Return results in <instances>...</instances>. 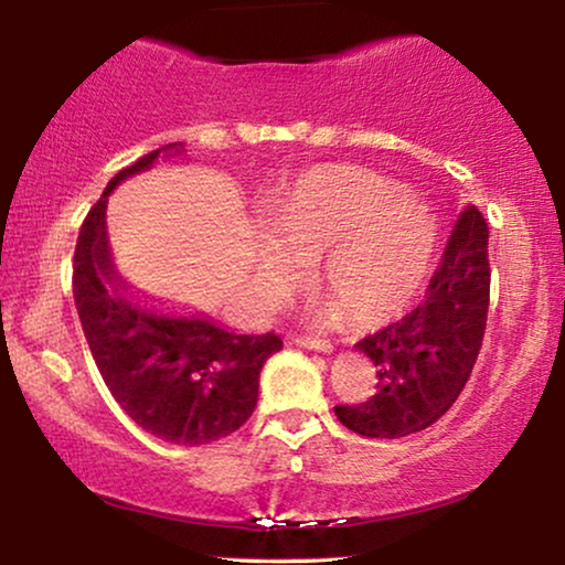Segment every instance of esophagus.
Instances as JSON below:
<instances>
[{
	"instance_id": "34e87169",
	"label": "esophagus",
	"mask_w": 565,
	"mask_h": 565,
	"mask_svg": "<svg viewBox=\"0 0 565 565\" xmlns=\"http://www.w3.org/2000/svg\"><path fill=\"white\" fill-rule=\"evenodd\" d=\"M296 342H298L300 347H306V350H316V352H331V350H334L329 339L311 337V334H300V337H296Z\"/></svg>"
}]
</instances>
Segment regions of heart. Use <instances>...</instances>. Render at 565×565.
I'll use <instances>...</instances> for the list:
<instances>
[{
  "label": "heart",
  "mask_w": 565,
  "mask_h": 565,
  "mask_svg": "<svg viewBox=\"0 0 565 565\" xmlns=\"http://www.w3.org/2000/svg\"><path fill=\"white\" fill-rule=\"evenodd\" d=\"M279 242H265L262 280H296L317 259L316 280L354 327H373L412 303L437 244L431 207L396 182L352 164L300 177L269 211Z\"/></svg>",
  "instance_id": "heart-1"
}]
</instances>
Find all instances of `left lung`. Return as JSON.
Here are the masks:
<instances>
[{
    "instance_id": "left-lung-1",
    "label": "left lung",
    "mask_w": 565,
    "mask_h": 565,
    "mask_svg": "<svg viewBox=\"0 0 565 565\" xmlns=\"http://www.w3.org/2000/svg\"><path fill=\"white\" fill-rule=\"evenodd\" d=\"M489 226L476 205L452 223L422 303L404 319L360 339L377 367V393L365 404L334 406L362 437L396 439L435 424L466 388L489 319Z\"/></svg>"
}]
</instances>
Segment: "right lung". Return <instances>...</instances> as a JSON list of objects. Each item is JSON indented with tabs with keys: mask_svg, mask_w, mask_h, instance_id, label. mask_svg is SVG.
<instances>
[{
	"mask_svg": "<svg viewBox=\"0 0 565 565\" xmlns=\"http://www.w3.org/2000/svg\"><path fill=\"white\" fill-rule=\"evenodd\" d=\"M174 149V146H164ZM161 149L120 169L105 195L149 169ZM105 195L84 218L74 249V300L89 352L130 419L174 445L228 437L257 406L259 373L282 347L273 334H234L207 319H172L107 288L115 269L105 236Z\"/></svg>",
	"mask_w": 565,
	"mask_h": 565,
	"instance_id": "obj_1",
	"label": "right lung"
}]
</instances>
